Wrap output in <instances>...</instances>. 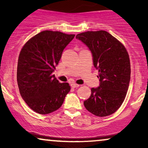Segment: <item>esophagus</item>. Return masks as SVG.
<instances>
[{
	"label": "esophagus",
	"instance_id": "esophagus-1",
	"mask_svg": "<svg viewBox=\"0 0 148 148\" xmlns=\"http://www.w3.org/2000/svg\"><path fill=\"white\" fill-rule=\"evenodd\" d=\"M71 86H72V88H78V87H79L80 85L77 84H75V83H72V84H71Z\"/></svg>",
	"mask_w": 148,
	"mask_h": 148
}]
</instances>
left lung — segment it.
Segmentation results:
<instances>
[{
    "instance_id": "obj_1",
    "label": "left lung",
    "mask_w": 148,
    "mask_h": 148,
    "mask_svg": "<svg viewBox=\"0 0 148 148\" xmlns=\"http://www.w3.org/2000/svg\"><path fill=\"white\" fill-rule=\"evenodd\" d=\"M76 38L88 46L92 53L94 66L99 71V86L92 88L84 106L96 116L113 114L123 104L130 85L128 52L121 42L105 30L84 32Z\"/></svg>"
}]
</instances>
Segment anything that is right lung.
Returning <instances> with one entry per match:
<instances>
[{"instance_id":"add662e5","label":"right lung","mask_w":148,"mask_h":148,"mask_svg":"<svg viewBox=\"0 0 148 148\" xmlns=\"http://www.w3.org/2000/svg\"><path fill=\"white\" fill-rule=\"evenodd\" d=\"M74 36L45 30L22 47L16 72L18 89L27 105L37 113L45 115L56 111L70 91L68 83H60L53 72L64 49Z\"/></svg>"}]
</instances>
